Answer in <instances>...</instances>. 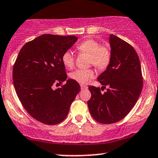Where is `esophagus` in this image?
<instances>
[{
    "mask_svg": "<svg viewBox=\"0 0 158 158\" xmlns=\"http://www.w3.org/2000/svg\"><path fill=\"white\" fill-rule=\"evenodd\" d=\"M86 88H88V87L85 86V85H81V90L86 89Z\"/></svg>",
    "mask_w": 158,
    "mask_h": 158,
    "instance_id": "34e87169",
    "label": "esophagus"
}]
</instances>
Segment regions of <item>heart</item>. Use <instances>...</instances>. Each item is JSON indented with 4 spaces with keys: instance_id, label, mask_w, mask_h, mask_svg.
<instances>
[{
    "instance_id": "1",
    "label": "heart",
    "mask_w": 158,
    "mask_h": 158,
    "mask_svg": "<svg viewBox=\"0 0 158 158\" xmlns=\"http://www.w3.org/2000/svg\"><path fill=\"white\" fill-rule=\"evenodd\" d=\"M77 50L81 53L89 55V63L93 64L96 68L104 69L109 64L111 52L109 47L107 45H100L99 42L94 39H87L81 42L77 46ZM61 61L66 68H72L74 65L75 56L73 52L66 50L62 56ZM94 77V72L91 69L77 70L70 74V79L80 83L86 84L90 79Z\"/></svg>"
}]
</instances>
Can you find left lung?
Here are the masks:
<instances>
[{
	"label": "left lung",
	"instance_id": "1",
	"mask_svg": "<svg viewBox=\"0 0 158 158\" xmlns=\"http://www.w3.org/2000/svg\"><path fill=\"white\" fill-rule=\"evenodd\" d=\"M111 57L106 70L97 78L107 91L89 86L91 97L88 102L93 118L103 124H111L124 118L140 95L143 77L140 62L131 45L119 38L109 35Z\"/></svg>",
	"mask_w": 158,
	"mask_h": 158
}]
</instances>
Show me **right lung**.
<instances>
[{
    "label": "right lung",
    "mask_w": 158,
    "mask_h": 158,
    "mask_svg": "<svg viewBox=\"0 0 158 158\" xmlns=\"http://www.w3.org/2000/svg\"><path fill=\"white\" fill-rule=\"evenodd\" d=\"M74 35L44 34L27 42L14 64L12 79L18 97L30 115L39 122L56 125L66 118L80 85L67 79L63 53L77 41ZM66 81L53 90L54 83Z\"/></svg>",
    "instance_id": "right-lung-1"
}]
</instances>
